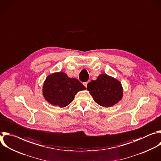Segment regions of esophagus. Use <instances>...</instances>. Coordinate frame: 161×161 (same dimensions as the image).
I'll return each mask as SVG.
<instances>
[{
	"label": "esophagus",
	"mask_w": 161,
	"mask_h": 161,
	"mask_svg": "<svg viewBox=\"0 0 161 161\" xmlns=\"http://www.w3.org/2000/svg\"><path fill=\"white\" fill-rule=\"evenodd\" d=\"M83 85H84V86L86 88L87 87V85H88V82H85V83H83Z\"/></svg>",
	"instance_id": "1"
}]
</instances>
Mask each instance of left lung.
<instances>
[{"label":"left lung","mask_w":161,"mask_h":161,"mask_svg":"<svg viewBox=\"0 0 161 161\" xmlns=\"http://www.w3.org/2000/svg\"><path fill=\"white\" fill-rule=\"evenodd\" d=\"M87 90L94 101L104 108L116 104L122 99L123 95L121 83L106 74H101L96 80L88 83Z\"/></svg>","instance_id":"left-lung-1"}]
</instances>
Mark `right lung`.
I'll use <instances>...</instances> for the list:
<instances>
[{"mask_svg":"<svg viewBox=\"0 0 161 161\" xmlns=\"http://www.w3.org/2000/svg\"><path fill=\"white\" fill-rule=\"evenodd\" d=\"M86 90L76 78H71L63 72L49 75L43 85V95L51 105L64 108L74 99L80 91Z\"/></svg>","mask_w":161,"mask_h":161,"instance_id":"1","label":"right lung"}]
</instances>
